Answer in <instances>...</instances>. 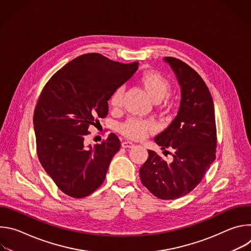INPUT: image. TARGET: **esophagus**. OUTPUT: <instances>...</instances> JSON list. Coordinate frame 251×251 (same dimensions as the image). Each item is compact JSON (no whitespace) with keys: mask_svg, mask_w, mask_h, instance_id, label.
<instances>
[{"mask_svg":"<svg viewBox=\"0 0 251 251\" xmlns=\"http://www.w3.org/2000/svg\"><path fill=\"white\" fill-rule=\"evenodd\" d=\"M121 146L123 148H133L134 147V144L132 142H129V141H124L121 143Z\"/></svg>","mask_w":251,"mask_h":251,"instance_id":"1","label":"esophagus"}]
</instances>
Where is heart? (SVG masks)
Instances as JSON below:
<instances>
[{"label": "heart", "mask_w": 251, "mask_h": 251, "mask_svg": "<svg viewBox=\"0 0 251 251\" xmlns=\"http://www.w3.org/2000/svg\"><path fill=\"white\" fill-rule=\"evenodd\" d=\"M139 86L145 91L153 102H160L169 92L170 83L162 75L154 70H147L138 77ZM123 89L117 88L109 98L112 108L118 109L122 104ZM152 124L140 119H128L120 124L118 130L128 138L140 140L144 138L147 132L152 130Z\"/></svg>", "instance_id": "1"}]
</instances>
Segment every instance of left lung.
I'll return each mask as SVG.
<instances>
[{
  "label": "left lung",
  "mask_w": 251,
  "mask_h": 251,
  "mask_svg": "<svg viewBox=\"0 0 251 251\" xmlns=\"http://www.w3.org/2000/svg\"><path fill=\"white\" fill-rule=\"evenodd\" d=\"M163 60L181 87V103L176 118L155 142L162 150L172 148L174 159L167 163L155 151L148 150L140 177L155 197L176 200L200 184L216 159V117L210 92L197 71L175 57L166 56Z\"/></svg>",
  "instance_id": "8db88e82"
}]
</instances>
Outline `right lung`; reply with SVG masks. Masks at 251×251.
Returning <instances> with one entry per match:
<instances>
[{
	"label": "right lung",
	"instance_id": "1",
	"mask_svg": "<svg viewBox=\"0 0 251 251\" xmlns=\"http://www.w3.org/2000/svg\"><path fill=\"white\" fill-rule=\"evenodd\" d=\"M138 66L87 53L65 64L46 84L33 114L38 156L65 195L84 198L102 185L120 140L110 133L101 144L85 147L84 138L108 114L111 94Z\"/></svg>",
	"mask_w": 251,
	"mask_h": 251
}]
</instances>
